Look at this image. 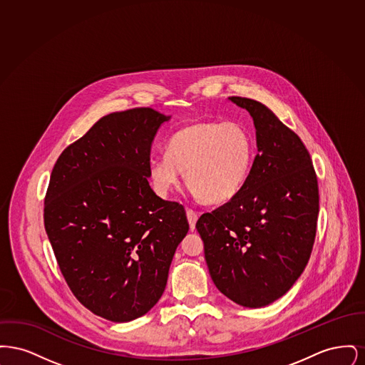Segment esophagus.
Instances as JSON below:
<instances>
[{
    "label": "esophagus",
    "instance_id": "34e87169",
    "mask_svg": "<svg viewBox=\"0 0 365 365\" xmlns=\"http://www.w3.org/2000/svg\"><path fill=\"white\" fill-rule=\"evenodd\" d=\"M186 213H187V220H189V225H190V230H194L195 228V223H197V219H198V215L192 209H187Z\"/></svg>",
    "mask_w": 365,
    "mask_h": 365
}]
</instances>
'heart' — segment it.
<instances>
[{
	"instance_id": "1",
	"label": "heart",
	"mask_w": 365,
	"mask_h": 365,
	"mask_svg": "<svg viewBox=\"0 0 365 365\" xmlns=\"http://www.w3.org/2000/svg\"><path fill=\"white\" fill-rule=\"evenodd\" d=\"M253 156V138L241 123H191L171 135L165 155L149 158L148 173L160 197L180 183L185 171L195 195L208 204H223L242 189Z\"/></svg>"
}]
</instances>
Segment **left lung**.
I'll use <instances>...</instances> for the list:
<instances>
[{
  "mask_svg": "<svg viewBox=\"0 0 365 365\" xmlns=\"http://www.w3.org/2000/svg\"><path fill=\"white\" fill-rule=\"evenodd\" d=\"M256 127L257 155L241 191L204 213L195 228L216 287L238 305L261 308L286 294L312 253L319 187L302 140L259 101L228 97Z\"/></svg>",
  "mask_w": 365,
  "mask_h": 365,
  "instance_id": "left-lung-1",
  "label": "left lung"
}]
</instances>
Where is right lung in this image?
Wrapping results in <instances>:
<instances>
[{
  "label": "right lung",
  "instance_id": "add662e5",
  "mask_svg": "<svg viewBox=\"0 0 365 365\" xmlns=\"http://www.w3.org/2000/svg\"><path fill=\"white\" fill-rule=\"evenodd\" d=\"M152 108L113 112L57 158L43 222L61 274L88 311L115 323L149 312L165 290L186 212L150 189Z\"/></svg>",
  "mask_w": 365,
  "mask_h": 365
}]
</instances>
